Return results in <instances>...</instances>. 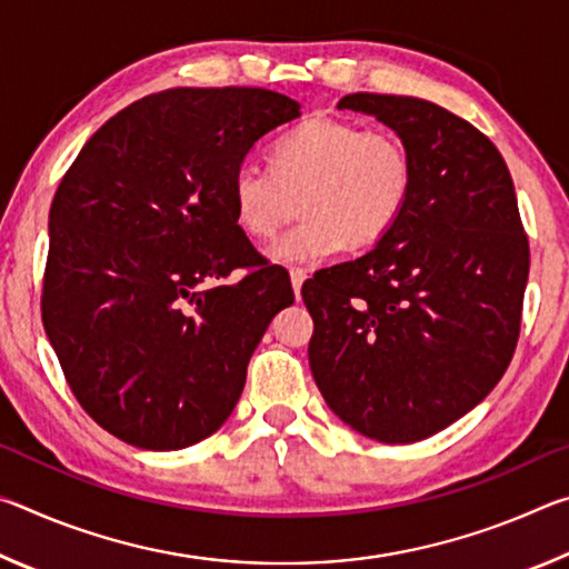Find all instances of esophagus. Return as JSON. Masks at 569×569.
Here are the masks:
<instances>
[{
  "mask_svg": "<svg viewBox=\"0 0 569 569\" xmlns=\"http://www.w3.org/2000/svg\"><path fill=\"white\" fill-rule=\"evenodd\" d=\"M303 281H306V271H301V268H291V286H293L296 298H301Z\"/></svg>",
  "mask_w": 569,
  "mask_h": 569,
  "instance_id": "esophagus-1",
  "label": "esophagus"
}]
</instances>
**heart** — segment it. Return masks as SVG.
<instances>
[{
  "instance_id": "1",
  "label": "heart",
  "mask_w": 569,
  "mask_h": 569,
  "mask_svg": "<svg viewBox=\"0 0 569 569\" xmlns=\"http://www.w3.org/2000/svg\"><path fill=\"white\" fill-rule=\"evenodd\" d=\"M271 172L240 166L233 176L238 226L268 243L303 220L276 256L281 261H313L343 250H363L389 233L413 188V158L397 132L361 130L359 124L313 118L298 124L271 148ZM299 206L296 207L295 203Z\"/></svg>"
}]
</instances>
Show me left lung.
<instances>
[{"instance_id": "1", "label": "left lung", "mask_w": 569, "mask_h": 569, "mask_svg": "<svg viewBox=\"0 0 569 569\" xmlns=\"http://www.w3.org/2000/svg\"><path fill=\"white\" fill-rule=\"evenodd\" d=\"M407 142L413 188L369 253L323 268L301 293L308 363L341 421L411 445L497 387L519 339L529 243L505 158L475 124L401 94H346Z\"/></svg>"}]
</instances>
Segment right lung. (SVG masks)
Masks as SVG:
<instances>
[{
  "label": "right lung",
  "instance_id": "add662e5",
  "mask_svg": "<svg viewBox=\"0 0 569 569\" xmlns=\"http://www.w3.org/2000/svg\"><path fill=\"white\" fill-rule=\"evenodd\" d=\"M298 114L263 88L166 90L104 122L64 172L42 323L74 399L112 437L182 449L233 411L258 341L293 303L286 271L238 226L233 176Z\"/></svg>",
  "mask_w": 569,
  "mask_h": 569
}]
</instances>
